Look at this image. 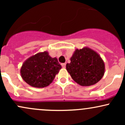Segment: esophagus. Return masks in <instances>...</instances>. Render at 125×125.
<instances>
[{
  "mask_svg": "<svg viewBox=\"0 0 125 125\" xmlns=\"http://www.w3.org/2000/svg\"><path fill=\"white\" fill-rule=\"evenodd\" d=\"M62 66L63 68H65L66 67V63H62Z\"/></svg>",
  "mask_w": 125,
  "mask_h": 125,
  "instance_id": "esophagus-1",
  "label": "esophagus"
}]
</instances>
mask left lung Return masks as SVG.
Masks as SVG:
<instances>
[{"label":"left lung","instance_id":"left-lung-1","mask_svg":"<svg viewBox=\"0 0 125 125\" xmlns=\"http://www.w3.org/2000/svg\"><path fill=\"white\" fill-rule=\"evenodd\" d=\"M66 70L72 78L83 86L98 82L104 73V62L96 52L87 47L76 49L66 64Z\"/></svg>","mask_w":125,"mask_h":125}]
</instances>
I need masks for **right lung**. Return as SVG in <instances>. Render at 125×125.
Returning <instances> with one entry per match:
<instances>
[{"instance_id": "1", "label": "right lung", "mask_w": 125, "mask_h": 125, "mask_svg": "<svg viewBox=\"0 0 125 125\" xmlns=\"http://www.w3.org/2000/svg\"><path fill=\"white\" fill-rule=\"evenodd\" d=\"M62 66L56 58H52L47 51L39 52L26 60L21 74L24 81L32 87H46L54 80Z\"/></svg>"}]
</instances>
